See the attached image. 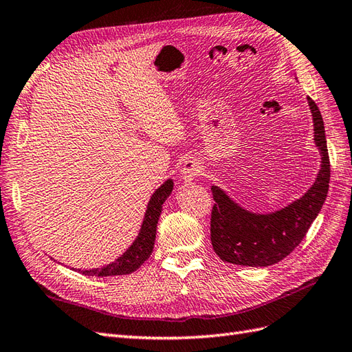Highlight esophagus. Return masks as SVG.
Returning <instances> with one entry per match:
<instances>
[{"label": "esophagus", "instance_id": "obj_1", "mask_svg": "<svg viewBox=\"0 0 352 352\" xmlns=\"http://www.w3.org/2000/svg\"><path fill=\"white\" fill-rule=\"evenodd\" d=\"M200 175V164L195 160H188L185 161L184 168L181 170V177L182 181L186 184L194 182Z\"/></svg>", "mask_w": 352, "mask_h": 352}]
</instances>
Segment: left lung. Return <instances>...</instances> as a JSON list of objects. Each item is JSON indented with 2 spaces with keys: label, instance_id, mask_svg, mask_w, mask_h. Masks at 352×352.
<instances>
[{
  "label": "left lung",
  "instance_id": "8db88e82",
  "mask_svg": "<svg viewBox=\"0 0 352 352\" xmlns=\"http://www.w3.org/2000/svg\"><path fill=\"white\" fill-rule=\"evenodd\" d=\"M307 102L314 119V140L321 152V170L305 195L263 215L241 208L219 186L212 185L215 204L210 217V241L222 261L251 267L279 263L300 245L318 217L329 192L330 160L321 111L311 97Z\"/></svg>",
  "mask_w": 352,
  "mask_h": 352
}]
</instances>
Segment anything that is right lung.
<instances>
[{"mask_svg":"<svg viewBox=\"0 0 352 352\" xmlns=\"http://www.w3.org/2000/svg\"><path fill=\"white\" fill-rule=\"evenodd\" d=\"M171 191H173V181L168 179V181H166L155 192L152 194L151 200L148 203L146 213H144L139 236L135 237L133 245L128 248L121 256H118L113 263L104 265V267L91 269V270H80V269L77 270L82 272L83 275L87 276L102 278V276L128 275V273H133L139 269L152 254L153 245H155L157 224L162 210V204H164Z\"/></svg>","mask_w":352,"mask_h":352,"instance_id":"obj_1","label":"right lung"}]
</instances>
